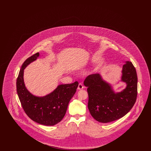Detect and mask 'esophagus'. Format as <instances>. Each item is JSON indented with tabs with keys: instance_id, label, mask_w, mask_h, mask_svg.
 I'll use <instances>...</instances> for the list:
<instances>
[{
	"instance_id": "esophagus-1",
	"label": "esophagus",
	"mask_w": 151,
	"mask_h": 151,
	"mask_svg": "<svg viewBox=\"0 0 151 151\" xmlns=\"http://www.w3.org/2000/svg\"><path fill=\"white\" fill-rule=\"evenodd\" d=\"M83 88H84L83 85L82 84H81V83L79 84V86H78V90H82V89H83Z\"/></svg>"
}]
</instances>
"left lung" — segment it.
<instances>
[{"label":"left lung","instance_id":"1","mask_svg":"<svg viewBox=\"0 0 151 151\" xmlns=\"http://www.w3.org/2000/svg\"><path fill=\"white\" fill-rule=\"evenodd\" d=\"M123 65L121 81L126 87L115 92L111 86L104 80L99 73L88 76L84 81L88 87V108L98 122L108 123L117 120L128 113L134 105L137 94V78L132 63L126 61Z\"/></svg>","mask_w":151,"mask_h":151}]
</instances>
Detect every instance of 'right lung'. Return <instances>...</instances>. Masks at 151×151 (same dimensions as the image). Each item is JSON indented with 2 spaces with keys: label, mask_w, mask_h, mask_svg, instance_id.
Listing matches in <instances>:
<instances>
[{
  "label": "right lung",
  "mask_w": 151,
  "mask_h": 151,
  "mask_svg": "<svg viewBox=\"0 0 151 151\" xmlns=\"http://www.w3.org/2000/svg\"><path fill=\"white\" fill-rule=\"evenodd\" d=\"M39 52L28 58L22 65L16 81V89L22 107L33 121L45 126H54L65 116L70 101L75 93L79 83L61 84L51 93L37 97L30 93L24 81V70L36 60Z\"/></svg>",
  "instance_id": "add662e5"
}]
</instances>
